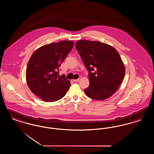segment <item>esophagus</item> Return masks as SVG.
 <instances>
[{
  "label": "esophagus",
  "mask_w": 154,
  "mask_h": 154,
  "mask_svg": "<svg viewBox=\"0 0 154 154\" xmlns=\"http://www.w3.org/2000/svg\"><path fill=\"white\" fill-rule=\"evenodd\" d=\"M73 81H74V82H79V81H80V79H75V80H73Z\"/></svg>",
  "instance_id": "1"
}]
</instances>
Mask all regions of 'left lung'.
Returning a JSON list of instances; mask_svg holds the SVG:
<instances>
[{"label": "left lung", "mask_w": 154, "mask_h": 154, "mask_svg": "<svg viewBox=\"0 0 154 154\" xmlns=\"http://www.w3.org/2000/svg\"><path fill=\"white\" fill-rule=\"evenodd\" d=\"M75 47L88 71L89 85L84 89L89 97L104 100L112 95L124 78V64L117 51L97 41L79 40Z\"/></svg>", "instance_id": "1"}]
</instances>
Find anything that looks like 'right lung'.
<instances>
[{
    "label": "right lung",
    "instance_id": "1",
    "mask_svg": "<svg viewBox=\"0 0 154 154\" xmlns=\"http://www.w3.org/2000/svg\"><path fill=\"white\" fill-rule=\"evenodd\" d=\"M72 41H61L43 45L34 52L28 62L26 80L30 91L45 102L62 99L70 87L59 67L73 47Z\"/></svg>",
    "mask_w": 154,
    "mask_h": 154
}]
</instances>
